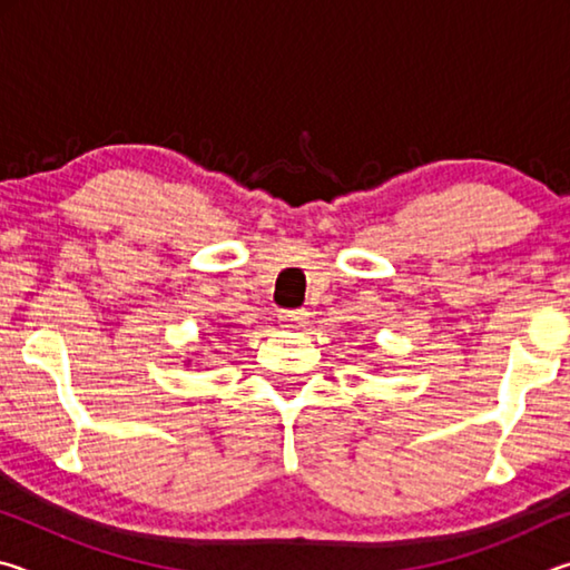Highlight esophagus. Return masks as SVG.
Returning <instances> with one entry per match:
<instances>
[{
	"mask_svg": "<svg viewBox=\"0 0 570 570\" xmlns=\"http://www.w3.org/2000/svg\"><path fill=\"white\" fill-rule=\"evenodd\" d=\"M306 322H308V312H304V308H292V312L278 314V324H282L284 330H302Z\"/></svg>",
	"mask_w": 570,
	"mask_h": 570,
	"instance_id": "esophagus-1",
	"label": "esophagus"
}]
</instances>
